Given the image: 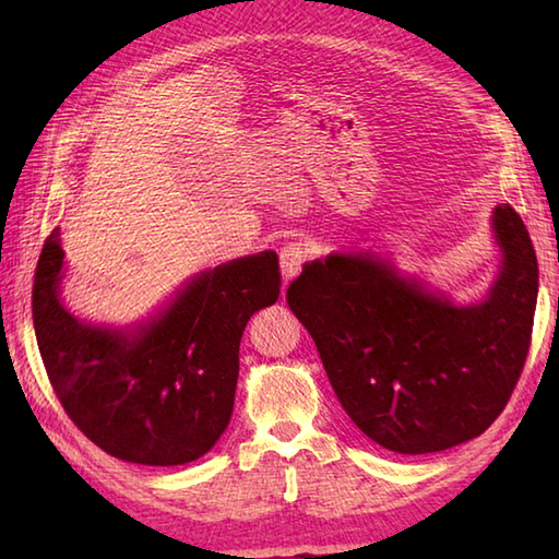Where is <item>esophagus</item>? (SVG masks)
<instances>
[{
    "label": "esophagus",
    "mask_w": 559,
    "mask_h": 559,
    "mask_svg": "<svg viewBox=\"0 0 559 559\" xmlns=\"http://www.w3.org/2000/svg\"><path fill=\"white\" fill-rule=\"evenodd\" d=\"M305 259H307V249L302 242H288L281 249V273H283V281H286V286L288 281L298 276Z\"/></svg>",
    "instance_id": "1"
}]
</instances>
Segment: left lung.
Returning a JSON list of instances; mask_svg holds the SVG:
<instances>
[{
    "instance_id": "1",
    "label": "left lung",
    "mask_w": 559,
    "mask_h": 559,
    "mask_svg": "<svg viewBox=\"0 0 559 559\" xmlns=\"http://www.w3.org/2000/svg\"><path fill=\"white\" fill-rule=\"evenodd\" d=\"M500 266L483 300L456 302L374 252L307 261L286 293L343 411L396 454H432L483 435L524 370L538 261L519 213L495 206Z\"/></svg>"
}]
</instances>
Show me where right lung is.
Listing matches in <instances>:
<instances>
[{"instance_id": "1", "label": "right lung", "mask_w": 559, "mask_h": 559, "mask_svg": "<svg viewBox=\"0 0 559 559\" xmlns=\"http://www.w3.org/2000/svg\"><path fill=\"white\" fill-rule=\"evenodd\" d=\"M59 228L33 281V326L67 415L110 456L182 466L209 454L230 423L249 317L278 300L273 249L187 278L132 324L86 322L67 310Z\"/></svg>"}]
</instances>
